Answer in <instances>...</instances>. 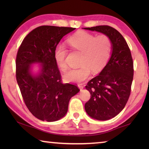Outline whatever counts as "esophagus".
Listing matches in <instances>:
<instances>
[{"instance_id": "esophagus-1", "label": "esophagus", "mask_w": 149, "mask_h": 149, "mask_svg": "<svg viewBox=\"0 0 149 149\" xmlns=\"http://www.w3.org/2000/svg\"><path fill=\"white\" fill-rule=\"evenodd\" d=\"M78 87H79V89L81 90H82L84 88V86H83V84H78Z\"/></svg>"}]
</instances>
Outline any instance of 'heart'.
Returning <instances> with one entry per match:
<instances>
[{
	"instance_id": "b5f03b06",
	"label": "heart",
	"mask_w": 149,
	"mask_h": 149,
	"mask_svg": "<svg viewBox=\"0 0 149 149\" xmlns=\"http://www.w3.org/2000/svg\"><path fill=\"white\" fill-rule=\"evenodd\" d=\"M68 43L72 49L82 53L81 67L69 70L64 74L65 80L68 83H81L89 77L91 70L95 74L102 70L111 52V41L104 34L95 37L86 31H79L69 38ZM66 55L67 49L64 45L56 47L54 57L57 65L62 70L67 68Z\"/></svg>"
}]
</instances>
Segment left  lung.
Segmentation results:
<instances>
[{
    "label": "left lung",
    "mask_w": 149,
    "mask_h": 149,
    "mask_svg": "<svg viewBox=\"0 0 149 149\" xmlns=\"http://www.w3.org/2000/svg\"><path fill=\"white\" fill-rule=\"evenodd\" d=\"M108 36L112 43L111 55L99 75L86 86L91 98L84 108L91 118L107 120L124 108L131 93L133 79V61L124 38L118 31L108 26L83 28Z\"/></svg>",
    "instance_id": "8db88e82"
}]
</instances>
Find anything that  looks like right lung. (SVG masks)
<instances>
[{"instance_id":"right-lung-1","label":"right lung","mask_w":149,"mask_h":149,"mask_svg":"<svg viewBox=\"0 0 149 149\" xmlns=\"http://www.w3.org/2000/svg\"><path fill=\"white\" fill-rule=\"evenodd\" d=\"M75 28L40 26L22 42L16 59V77L22 97L33 115L42 121L55 122L68 111L71 98L79 89L63 84L54 54L60 40ZM40 64L39 72H32V64Z\"/></svg>"}]
</instances>
